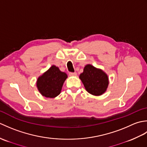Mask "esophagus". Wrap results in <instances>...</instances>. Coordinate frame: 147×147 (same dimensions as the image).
<instances>
[{
  "label": "esophagus",
  "instance_id": "obj_1",
  "mask_svg": "<svg viewBox=\"0 0 147 147\" xmlns=\"http://www.w3.org/2000/svg\"><path fill=\"white\" fill-rule=\"evenodd\" d=\"M69 76H77V73H69Z\"/></svg>",
  "mask_w": 147,
  "mask_h": 147
}]
</instances>
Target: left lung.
Masks as SVG:
<instances>
[{
	"mask_svg": "<svg viewBox=\"0 0 147 147\" xmlns=\"http://www.w3.org/2000/svg\"><path fill=\"white\" fill-rule=\"evenodd\" d=\"M79 78L86 91L90 94L100 96L107 91L109 83V77L101 69L86 64Z\"/></svg>",
	"mask_w": 147,
	"mask_h": 147,
	"instance_id": "left-lung-1",
	"label": "left lung"
}]
</instances>
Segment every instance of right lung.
<instances>
[{"label":"right lung","instance_id":"1","mask_svg":"<svg viewBox=\"0 0 147 147\" xmlns=\"http://www.w3.org/2000/svg\"><path fill=\"white\" fill-rule=\"evenodd\" d=\"M67 74L62 72L55 65L40 75L36 81V87L42 96L53 98L60 94Z\"/></svg>","mask_w":147,"mask_h":147}]
</instances>
